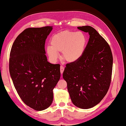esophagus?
<instances>
[{
    "label": "esophagus",
    "mask_w": 126,
    "mask_h": 126,
    "mask_svg": "<svg viewBox=\"0 0 126 126\" xmlns=\"http://www.w3.org/2000/svg\"><path fill=\"white\" fill-rule=\"evenodd\" d=\"M64 67L63 65H61V66H60V71H61V74H63V72L64 71Z\"/></svg>",
    "instance_id": "34e87169"
}]
</instances>
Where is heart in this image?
Returning a JSON list of instances; mask_svg holds the SVG:
<instances>
[{"label": "heart", "mask_w": 126, "mask_h": 126, "mask_svg": "<svg viewBox=\"0 0 126 126\" xmlns=\"http://www.w3.org/2000/svg\"><path fill=\"white\" fill-rule=\"evenodd\" d=\"M86 37L81 32L64 31L52 36L51 46L47 47L48 56L56 60L58 52H62L63 59L72 63L78 60L82 56L86 45Z\"/></svg>", "instance_id": "b5f03b06"}]
</instances>
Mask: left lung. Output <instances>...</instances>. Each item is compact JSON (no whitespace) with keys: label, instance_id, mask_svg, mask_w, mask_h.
Instances as JSON below:
<instances>
[{"label":"left lung","instance_id":"8db88e82","mask_svg":"<svg viewBox=\"0 0 126 126\" xmlns=\"http://www.w3.org/2000/svg\"><path fill=\"white\" fill-rule=\"evenodd\" d=\"M90 35L81 57L66 64L63 77L72 103L82 109L95 106L109 89L113 68V56L106 41L89 26L78 27Z\"/></svg>","mask_w":126,"mask_h":126}]
</instances>
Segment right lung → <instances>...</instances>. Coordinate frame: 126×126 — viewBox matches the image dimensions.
Returning <instances> with one entry per match:
<instances>
[{"mask_svg": "<svg viewBox=\"0 0 126 126\" xmlns=\"http://www.w3.org/2000/svg\"><path fill=\"white\" fill-rule=\"evenodd\" d=\"M51 26L28 28L20 33L11 50L9 70L22 101L36 110H46L53 100L52 90L61 77L60 65L48 62L45 42Z\"/></svg>", "mask_w": 126, "mask_h": 126, "instance_id": "1", "label": "right lung"}]
</instances>
